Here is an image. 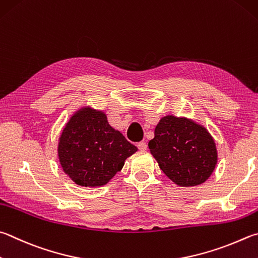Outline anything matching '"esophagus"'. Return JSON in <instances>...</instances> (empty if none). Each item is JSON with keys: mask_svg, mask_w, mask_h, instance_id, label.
<instances>
[{"mask_svg": "<svg viewBox=\"0 0 258 258\" xmlns=\"http://www.w3.org/2000/svg\"><path fill=\"white\" fill-rule=\"evenodd\" d=\"M138 148H139V150H141V151H144V150H147L148 145L144 141H141V142L138 143Z\"/></svg>", "mask_w": 258, "mask_h": 258, "instance_id": "obj_1", "label": "esophagus"}]
</instances>
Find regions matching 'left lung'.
Returning <instances> with one entry per match:
<instances>
[{"label": "left lung", "mask_w": 258, "mask_h": 258, "mask_svg": "<svg viewBox=\"0 0 258 258\" xmlns=\"http://www.w3.org/2000/svg\"><path fill=\"white\" fill-rule=\"evenodd\" d=\"M149 149L166 176L184 187L204 182L218 161L214 140L208 131L193 120L175 116L159 121Z\"/></svg>", "instance_id": "left-lung-1"}]
</instances>
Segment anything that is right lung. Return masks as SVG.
<instances>
[{"mask_svg":"<svg viewBox=\"0 0 258 258\" xmlns=\"http://www.w3.org/2000/svg\"><path fill=\"white\" fill-rule=\"evenodd\" d=\"M138 151L118 131L108 124L102 111L82 108L65 125L58 142L63 170L76 184L102 186Z\"/></svg>","mask_w":258,"mask_h":258,"instance_id":"add662e5","label":"right lung"}]
</instances>
